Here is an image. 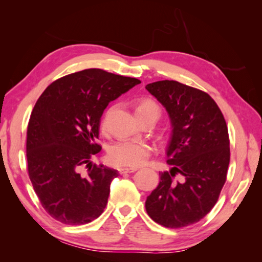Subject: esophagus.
<instances>
[{
    "instance_id": "esophagus-1",
    "label": "esophagus",
    "mask_w": 262,
    "mask_h": 262,
    "mask_svg": "<svg viewBox=\"0 0 262 262\" xmlns=\"http://www.w3.org/2000/svg\"><path fill=\"white\" fill-rule=\"evenodd\" d=\"M120 174H125V173H132V172H135V168H119L118 169Z\"/></svg>"
}]
</instances>
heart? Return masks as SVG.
I'll return each mask as SVG.
<instances>
[{
	"instance_id": "b5f03b06",
	"label": "heart",
	"mask_w": 262,
	"mask_h": 262,
	"mask_svg": "<svg viewBox=\"0 0 262 262\" xmlns=\"http://www.w3.org/2000/svg\"><path fill=\"white\" fill-rule=\"evenodd\" d=\"M160 113L158 104L149 99L142 100L136 107V115ZM151 154L146 143L136 140H121L114 143L108 149V160L111 164L136 168L142 165Z\"/></svg>"
}]
</instances>
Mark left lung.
<instances>
[{
	"instance_id": "left-lung-1",
	"label": "left lung",
	"mask_w": 262,
	"mask_h": 262,
	"mask_svg": "<svg viewBox=\"0 0 262 262\" xmlns=\"http://www.w3.org/2000/svg\"><path fill=\"white\" fill-rule=\"evenodd\" d=\"M146 90L165 108L171 122L166 147L169 171L146 198L148 216L179 229L197 223L214 207L226 181L230 141L226 121L209 94L177 81L149 83ZM183 176L182 182L174 177Z\"/></svg>"
}]
</instances>
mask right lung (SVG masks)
I'll return each instance as SVG.
<instances>
[{"label": "right lung", "instance_id": "add662e5", "mask_svg": "<svg viewBox=\"0 0 262 262\" xmlns=\"http://www.w3.org/2000/svg\"><path fill=\"white\" fill-rule=\"evenodd\" d=\"M140 83L89 69L53 82L37 100L27 130L28 172L53 219L81 225L102 214L118 171L91 165L101 151L96 143L100 119L109 102ZM83 166L89 168L86 174Z\"/></svg>", "mask_w": 262, "mask_h": 262}]
</instances>
